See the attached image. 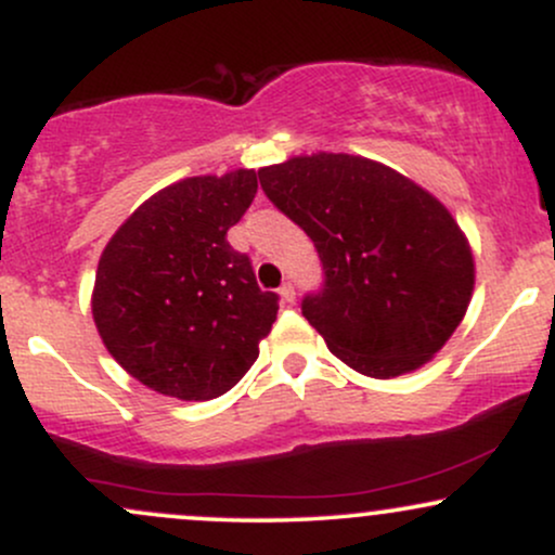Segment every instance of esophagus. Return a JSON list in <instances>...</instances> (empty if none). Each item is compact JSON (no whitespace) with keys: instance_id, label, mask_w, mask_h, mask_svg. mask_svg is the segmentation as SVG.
Here are the masks:
<instances>
[{"instance_id":"34e87169","label":"esophagus","mask_w":555,"mask_h":555,"mask_svg":"<svg viewBox=\"0 0 555 555\" xmlns=\"http://www.w3.org/2000/svg\"><path fill=\"white\" fill-rule=\"evenodd\" d=\"M279 297H282L284 305H295V286L286 282L282 289H279Z\"/></svg>"}]
</instances>
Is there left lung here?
I'll return each mask as SVG.
<instances>
[{"mask_svg": "<svg viewBox=\"0 0 555 555\" xmlns=\"http://www.w3.org/2000/svg\"><path fill=\"white\" fill-rule=\"evenodd\" d=\"M258 177L315 242L326 284L302 315L344 365L386 380L441 352L473 299L475 258L436 195L373 158L326 151Z\"/></svg>", "mask_w": 555, "mask_h": 555, "instance_id": "8db88e82", "label": "left lung"}]
</instances>
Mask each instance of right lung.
I'll return each mask as SVG.
<instances>
[{"label": "right lung", "mask_w": 555, "mask_h": 555, "mask_svg": "<svg viewBox=\"0 0 555 555\" xmlns=\"http://www.w3.org/2000/svg\"><path fill=\"white\" fill-rule=\"evenodd\" d=\"M256 193V169L184 177L140 203L101 253L95 331L132 378L164 397H221L271 334L279 297L227 242Z\"/></svg>", "instance_id": "add662e5"}]
</instances>
